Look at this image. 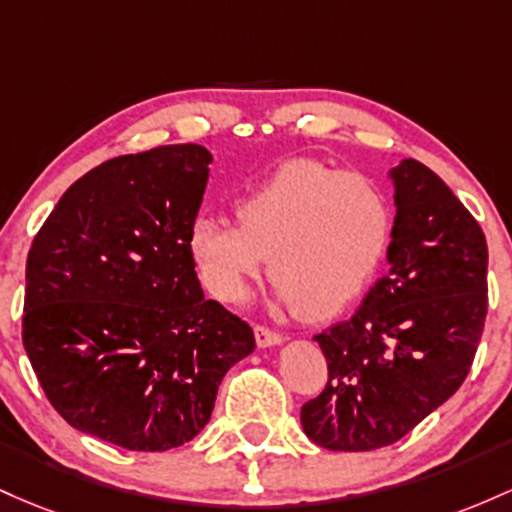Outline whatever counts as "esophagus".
<instances>
[{"instance_id": "obj_1", "label": "esophagus", "mask_w": 512, "mask_h": 512, "mask_svg": "<svg viewBox=\"0 0 512 512\" xmlns=\"http://www.w3.org/2000/svg\"><path fill=\"white\" fill-rule=\"evenodd\" d=\"M254 336H256L258 348H271V346H278V343H283V336H280L278 331L268 329V326H261V324L254 326Z\"/></svg>"}]
</instances>
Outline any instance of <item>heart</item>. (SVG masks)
Masks as SVG:
<instances>
[{
  "label": "heart",
  "instance_id": "heart-1",
  "mask_svg": "<svg viewBox=\"0 0 512 512\" xmlns=\"http://www.w3.org/2000/svg\"><path fill=\"white\" fill-rule=\"evenodd\" d=\"M234 220L200 215L188 227L203 285L237 304L268 256L280 307L312 317L346 312L365 295L394 234L392 200L380 183L314 159H290L246 188Z\"/></svg>",
  "mask_w": 512,
  "mask_h": 512
}]
</instances>
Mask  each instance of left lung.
<instances>
[{
  "label": "left lung",
  "mask_w": 512,
  "mask_h": 512,
  "mask_svg": "<svg viewBox=\"0 0 512 512\" xmlns=\"http://www.w3.org/2000/svg\"><path fill=\"white\" fill-rule=\"evenodd\" d=\"M389 271L358 312L314 336L329 382L300 421L326 450L404 438L467 380L488 309V249L472 212L416 159L392 169Z\"/></svg>",
  "instance_id": "left-lung-1"
}]
</instances>
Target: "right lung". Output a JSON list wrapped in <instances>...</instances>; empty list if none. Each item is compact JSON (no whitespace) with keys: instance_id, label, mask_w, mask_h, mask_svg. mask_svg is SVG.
<instances>
[{"instance_id":"1","label":"right lung","mask_w":512,"mask_h":512,"mask_svg":"<svg viewBox=\"0 0 512 512\" xmlns=\"http://www.w3.org/2000/svg\"><path fill=\"white\" fill-rule=\"evenodd\" d=\"M212 154L164 145L74 181L26 261L21 338L53 409L82 433L164 452L210 421L254 331L205 300L188 251Z\"/></svg>"}]
</instances>
